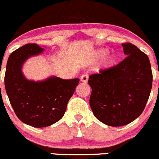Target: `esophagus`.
<instances>
[{
	"label": "esophagus",
	"mask_w": 159,
	"mask_h": 159,
	"mask_svg": "<svg viewBox=\"0 0 159 159\" xmlns=\"http://www.w3.org/2000/svg\"><path fill=\"white\" fill-rule=\"evenodd\" d=\"M88 80H89V76L88 75H83L81 77V81L84 83H87Z\"/></svg>",
	"instance_id": "1"
}]
</instances>
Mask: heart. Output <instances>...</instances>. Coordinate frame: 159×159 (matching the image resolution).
I'll return each mask as SVG.
<instances>
[{"label": "heart", "instance_id": "1", "mask_svg": "<svg viewBox=\"0 0 159 159\" xmlns=\"http://www.w3.org/2000/svg\"><path fill=\"white\" fill-rule=\"evenodd\" d=\"M108 53H109V50H107V49H98V50H97L92 54V57L90 58V61L91 62H95V61H99V60L104 58ZM116 61V56H114V55H109V56L106 57L103 60L102 67L103 68H109V67H112L115 64Z\"/></svg>", "mask_w": 159, "mask_h": 159}]
</instances>
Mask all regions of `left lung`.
I'll use <instances>...</instances> for the list:
<instances>
[{"instance_id": "1", "label": "left lung", "mask_w": 159, "mask_h": 159, "mask_svg": "<svg viewBox=\"0 0 159 159\" xmlns=\"http://www.w3.org/2000/svg\"><path fill=\"white\" fill-rule=\"evenodd\" d=\"M127 57L107 70L89 76V103L94 116L111 127L127 125L144 111L152 87L147 55L131 43H123Z\"/></svg>"}]
</instances>
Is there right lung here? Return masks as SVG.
<instances>
[{
  "mask_svg": "<svg viewBox=\"0 0 159 159\" xmlns=\"http://www.w3.org/2000/svg\"><path fill=\"white\" fill-rule=\"evenodd\" d=\"M44 50L33 43L15 50L7 60L4 76L6 92L18 118L38 128L49 127L64 116L67 102L80 81L56 76L36 81L27 79L22 72L23 65Z\"/></svg>",
  "mask_w": 159,
  "mask_h": 159,
  "instance_id": "add662e5",
  "label": "right lung"
}]
</instances>
